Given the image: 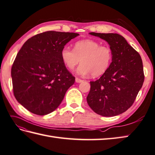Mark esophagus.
Segmentation results:
<instances>
[{
	"mask_svg": "<svg viewBox=\"0 0 155 155\" xmlns=\"http://www.w3.org/2000/svg\"><path fill=\"white\" fill-rule=\"evenodd\" d=\"M82 81H83V80H81V79L78 78H75V82H77V83H81Z\"/></svg>",
	"mask_w": 155,
	"mask_h": 155,
	"instance_id": "1",
	"label": "esophagus"
}]
</instances>
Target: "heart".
<instances>
[{"instance_id": "obj_1", "label": "heart", "mask_w": 155, "mask_h": 155, "mask_svg": "<svg viewBox=\"0 0 155 155\" xmlns=\"http://www.w3.org/2000/svg\"><path fill=\"white\" fill-rule=\"evenodd\" d=\"M61 57L70 70H73L81 61L77 70L79 74H91L92 77H98L104 74L111 64L112 51L109 46H101L97 41L84 40L75 43L74 50L64 46Z\"/></svg>"}]
</instances>
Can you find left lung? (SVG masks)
Segmentation results:
<instances>
[{"instance_id": "8db88e82", "label": "left lung", "mask_w": 155, "mask_h": 155, "mask_svg": "<svg viewBox=\"0 0 155 155\" xmlns=\"http://www.w3.org/2000/svg\"><path fill=\"white\" fill-rule=\"evenodd\" d=\"M89 34L109 44L112 62L99 80L90 81L87 102L97 114L104 117L120 115L133 105L143 86L145 75L141 58L118 34Z\"/></svg>"}]
</instances>
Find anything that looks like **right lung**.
Wrapping results in <instances>:
<instances>
[{"label":"right lung","mask_w":155,"mask_h":155,"mask_svg":"<svg viewBox=\"0 0 155 155\" xmlns=\"http://www.w3.org/2000/svg\"><path fill=\"white\" fill-rule=\"evenodd\" d=\"M78 36L47 31L29 38L17 54L11 69L13 93L31 113L45 115L54 111L74 84L75 77L64 64L61 51Z\"/></svg>","instance_id":"right-lung-1"}]
</instances>
